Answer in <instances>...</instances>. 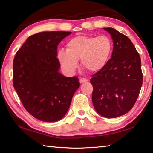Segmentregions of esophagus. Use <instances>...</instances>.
Segmentation results:
<instances>
[{"label":"esophagus","mask_w":153,"mask_h":153,"mask_svg":"<svg viewBox=\"0 0 153 153\" xmlns=\"http://www.w3.org/2000/svg\"><path fill=\"white\" fill-rule=\"evenodd\" d=\"M87 81H88V80L87 79H85V78H81L79 80V82H80V83H81V84L84 83V82H86Z\"/></svg>","instance_id":"obj_1"}]
</instances>
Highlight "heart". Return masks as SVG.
<instances>
[{
  "mask_svg": "<svg viewBox=\"0 0 153 153\" xmlns=\"http://www.w3.org/2000/svg\"><path fill=\"white\" fill-rule=\"evenodd\" d=\"M113 50V43L108 36H78L69 40L66 50L61 49L57 58L62 68L68 74H72L78 66V60L81 65L91 72L103 69L108 63Z\"/></svg>",
  "mask_w": 153,
  "mask_h": 153,
  "instance_id": "b5f03b06",
  "label": "heart"
}]
</instances>
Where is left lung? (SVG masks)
<instances>
[{"label": "left lung", "instance_id": "8db88e82", "mask_svg": "<svg viewBox=\"0 0 153 153\" xmlns=\"http://www.w3.org/2000/svg\"><path fill=\"white\" fill-rule=\"evenodd\" d=\"M114 48L111 58L90 80L94 108L104 117L114 118L128 113L134 105L143 85L141 60L127 36L111 27Z\"/></svg>", "mask_w": 153, "mask_h": 153}]
</instances>
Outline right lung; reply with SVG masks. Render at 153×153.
I'll return each instance as SVG.
<instances>
[{"mask_svg": "<svg viewBox=\"0 0 153 153\" xmlns=\"http://www.w3.org/2000/svg\"><path fill=\"white\" fill-rule=\"evenodd\" d=\"M70 31H44L29 37L13 60V86L24 108L36 119L63 118L80 83L59 72L57 47Z\"/></svg>", "mask_w": 153, "mask_h": 153, "instance_id": "add662e5", "label": "right lung"}]
</instances>
